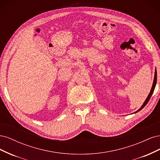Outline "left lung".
<instances>
[{
  "mask_svg": "<svg viewBox=\"0 0 160 160\" xmlns=\"http://www.w3.org/2000/svg\"><path fill=\"white\" fill-rule=\"evenodd\" d=\"M156 83H157V71H156H156H155V75H154V79H153V85H152V89H151V91H150V93H149V95H148V98H146V101H145V102L143 103V104L142 105V106L141 108H140L137 111H135V113H137V112H138L139 111H140V110H142L145 106H146V105H147V103H148V101H149V99H150V98H151V97H152V94H153V91H154V89H155V88H156Z\"/></svg>",
  "mask_w": 160,
  "mask_h": 160,
  "instance_id": "1",
  "label": "left lung"
}]
</instances>
